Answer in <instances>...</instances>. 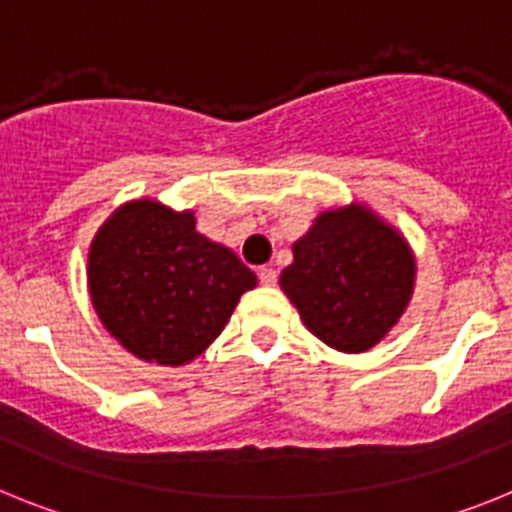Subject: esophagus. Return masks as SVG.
<instances>
[{"label":"esophagus","instance_id":"1","mask_svg":"<svg viewBox=\"0 0 512 512\" xmlns=\"http://www.w3.org/2000/svg\"><path fill=\"white\" fill-rule=\"evenodd\" d=\"M259 279L261 284H277V269H271V266H261L259 269Z\"/></svg>","mask_w":512,"mask_h":512}]
</instances>
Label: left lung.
<instances>
[{
  "instance_id": "8db88e82",
  "label": "left lung",
  "mask_w": 512,
  "mask_h": 512,
  "mask_svg": "<svg viewBox=\"0 0 512 512\" xmlns=\"http://www.w3.org/2000/svg\"><path fill=\"white\" fill-rule=\"evenodd\" d=\"M292 253L284 295L312 336L343 354L377 346L413 297V248L359 202L320 212Z\"/></svg>"
}]
</instances>
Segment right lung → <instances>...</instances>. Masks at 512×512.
Instances as JSON below:
<instances>
[{
	"mask_svg": "<svg viewBox=\"0 0 512 512\" xmlns=\"http://www.w3.org/2000/svg\"><path fill=\"white\" fill-rule=\"evenodd\" d=\"M156 200L117 207L89 246V295L112 336L143 361L182 366L205 351L256 274Z\"/></svg>",
	"mask_w": 512,
	"mask_h": 512,
	"instance_id": "obj_1",
	"label": "right lung"
}]
</instances>
